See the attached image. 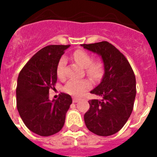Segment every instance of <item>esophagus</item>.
<instances>
[{
    "label": "esophagus",
    "instance_id": "obj_1",
    "mask_svg": "<svg viewBox=\"0 0 157 157\" xmlns=\"http://www.w3.org/2000/svg\"><path fill=\"white\" fill-rule=\"evenodd\" d=\"M78 101H79V99H78V98H73V102H74V103H76V102H78Z\"/></svg>",
    "mask_w": 157,
    "mask_h": 157
}]
</instances>
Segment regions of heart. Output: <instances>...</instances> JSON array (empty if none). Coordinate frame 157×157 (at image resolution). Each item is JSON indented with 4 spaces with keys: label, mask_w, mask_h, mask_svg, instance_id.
Listing matches in <instances>:
<instances>
[{
    "label": "heart",
    "mask_w": 157,
    "mask_h": 157,
    "mask_svg": "<svg viewBox=\"0 0 157 157\" xmlns=\"http://www.w3.org/2000/svg\"><path fill=\"white\" fill-rule=\"evenodd\" d=\"M72 58L76 63L85 69L87 75L94 81H98L104 73V65L101 60L97 59L92 60V57L88 52L82 49H77L72 55ZM65 59L61 58L56 67V74L59 78H63ZM91 87V82L88 79L70 80L65 86V90L69 94L80 97Z\"/></svg>",
    "instance_id": "heart-1"
}]
</instances>
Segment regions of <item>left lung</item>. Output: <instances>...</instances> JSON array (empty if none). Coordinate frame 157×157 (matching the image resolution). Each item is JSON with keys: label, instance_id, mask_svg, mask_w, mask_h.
<instances>
[{"label": "left lung", "instance_id": "8db88e82", "mask_svg": "<svg viewBox=\"0 0 157 157\" xmlns=\"http://www.w3.org/2000/svg\"><path fill=\"white\" fill-rule=\"evenodd\" d=\"M84 48L98 54L104 63L103 78L90 91L101 100H90L84 115L88 130L99 136H110L125 125L133 111L136 79L130 64L122 52L108 41L83 44Z\"/></svg>", "mask_w": 157, "mask_h": 157}]
</instances>
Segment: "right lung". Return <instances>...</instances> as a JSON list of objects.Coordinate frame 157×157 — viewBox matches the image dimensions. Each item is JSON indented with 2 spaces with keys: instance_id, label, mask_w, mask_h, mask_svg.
I'll return each mask as SVG.
<instances>
[{
  "instance_id": "add662e5",
  "label": "right lung",
  "mask_w": 157,
  "mask_h": 157,
  "mask_svg": "<svg viewBox=\"0 0 157 157\" xmlns=\"http://www.w3.org/2000/svg\"><path fill=\"white\" fill-rule=\"evenodd\" d=\"M68 45H48L41 48L19 72L16 87L19 114L26 127L40 136H50L63 127L72 103L62 93L56 100L48 99L49 89L57 81L56 67Z\"/></svg>"
}]
</instances>
